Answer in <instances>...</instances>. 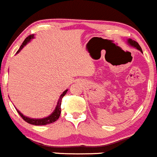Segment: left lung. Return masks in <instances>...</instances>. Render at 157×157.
Listing matches in <instances>:
<instances>
[{"label":"left lung","mask_w":157,"mask_h":157,"mask_svg":"<svg viewBox=\"0 0 157 157\" xmlns=\"http://www.w3.org/2000/svg\"><path fill=\"white\" fill-rule=\"evenodd\" d=\"M128 43L132 45V46L135 47V48H136L137 49L139 50V51H141V52H142L141 48H140V45L138 44V42H136V41H133V40H132V39H128Z\"/></svg>","instance_id":"obj_1"}]
</instances>
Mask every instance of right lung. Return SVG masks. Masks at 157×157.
<instances>
[{"mask_svg":"<svg viewBox=\"0 0 157 157\" xmlns=\"http://www.w3.org/2000/svg\"><path fill=\"white\" fill-rule=\"evenodd\" d=\"M33 37H34L33 35H29V36L27 37V38H25V40H24V41L22 42V45H21L20 48H19V49L18 50V51H17V53H19V51H20L22 49V48H23V47L25 46V45L26 44L30 41V39H32ZM67 90H66L65 91H64L63 93L62 94L60 95L59 101H58L57 105H56V109H54V111L53 112V113L51 114L50 116H48V117L43 118V119H30V118L26 117V116H23V115L21 113L19 112V110H17V112H18V113L19 114V116H20L22 118V119H24L25 122H28V123H29V124H32V125H48V124H50V123H53V122H54L55 121L57 120V119H59V116H60V113H61V108H60L61 101H62V98H63L64 95L67 94Z\"/></svg>","mask_w":157,"mask_h":157,"instance_id":"add662e5","label":"right lung"}]
</instances>
